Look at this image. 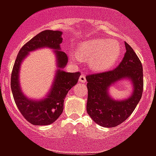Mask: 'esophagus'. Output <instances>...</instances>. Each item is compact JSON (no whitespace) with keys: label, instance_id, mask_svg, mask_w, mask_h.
<instances>
[{"label":"esophagus","instance_id":"1","mask_svg":"<svg viewBox=\"0 0 156 156\" xmlns=\"http://www.w3.org/2000/svg\"><path fill=\"white\" fill-rule=\"evenodd\" d=\"M79 81L80 82H82V83L86 82V78H85V75H81V76L79 77Z\"/></svg>","mask_w":156,"mask_h":156}]
</instances>
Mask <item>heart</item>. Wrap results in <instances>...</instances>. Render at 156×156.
<instances>
[{
    "mask_svg": "<svg viewBox=\"0 0 156 156\" xmlns=\"http://www.w3.org/2000/svg\"><path fill=\"white\" fill-rule=\"evenodd\" d=\"M121 54V47L115 41L94 38L79 45L78 54L71 58L75 62L88 58V65L94 71H102L109 69L116 63Z\"/></svg>",
    "mask_w": 156,
    "mask_h": 156,
    "instance_id": "obj_1",
    "label": "heart"
}]
</instances>
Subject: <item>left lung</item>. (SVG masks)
Returning a JSON list of instances; mask_svg holds the SVG:
<instances>
[{
  "instance_id": "8db88e82",
  "label": "left lung",
  "mask_w": 156,
  "mask_h": 156,
  "mask_svg": "<svg viewBox=\"0 0 156 156\" xmlns=\"http://www.w3.org/2000/svg\"><path fill=\"white\" fill-rule=\"evenodd\" d=\"M126 52L119 66L112 71L86 76L88 88L87 112L94 122L102 127L119 126L131 115L142 98L143 69L139 58L130 45L125 42ZM129 80L133 93L129 98L115 100L108 88L120 80Z\"/></svg>"
}]
</instances>
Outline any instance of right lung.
Masks as SVG:
<instances>
[{"instance_id":"1","label":"right lung","mask_w":156,"mask_h":156,"mask_svg":"<svg viewBox=\"0 0 156 156\" xmlns=\"http://www.w3.org/2000/svg\"><path fill=\"white\" fill-rule=\"evenodd\" d=\"M62 32L45 30L34 36L25 44L18 52L11 73V87L17 108L24 119L35 126H47L53 123L62 115L64 101L68 91L77 84L81 73L66 72L63 68L68 63V56L60 51ZM41 47H49L55 50L58 69L53 84L45 99L33 100L22 93L19 82V71L21 62L32 50Z\"/></svg>"}]
</instances>
